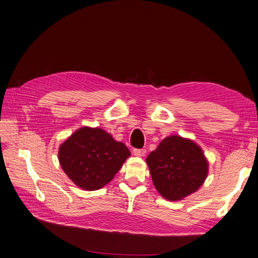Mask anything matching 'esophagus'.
I'll return each mask as SVG.
<instances>
[{
  "label": "esophagus",
  "mask_w": 258,
  "mask_h": 258,
  "mask_svg": "<svg viewBox=\"0 0 258 258\" xmlns=\"http://www.w3.org/2000/svg\"><path fill=\"white\" fill-rule=\"evenodd\" d=\"M133 154L138 157H143L146 154V150L145 149H134Z\"/></svg>",
  "instance_id": "esophagus-1"
}]
</instances>
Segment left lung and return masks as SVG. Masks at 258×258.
<instances>
[{
  "instance_id": "1",
  "label": "left lung",
  "mask_w": 258,
  "mask_h": 258,
  "mask_svg": "<svg viewBox=\"0 0 258 258\" xmlns=\"http://www.w3.org/2000/svg\"><path fill=\"white\" fill-rule=\"evenodd\" d=\"M146 162L155 188L169 201H180L197 191L208 175L201 147L180 135L166 136Z\"/></svg>"
}]
</instances>
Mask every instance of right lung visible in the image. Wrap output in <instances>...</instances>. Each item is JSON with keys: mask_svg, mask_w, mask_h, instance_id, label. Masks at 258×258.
Returning <instances> with one entry per match:
<instances>
[{"mask_svg": "<svg viewBox=\"0 0 258 258\" xmlns=\"http://www.w3.org/2000/svg\"><path fill=\"white\" fill-rule=\"evenodd\" d=\"M130 155L129 149L111 134L88 126L76 130L58 150L63 172L85 190H97L109 183Z\"/></svg>", "mask_w": 258, "mask_h": 258, "instance_id": "add662e5", "label": "right lung"}]
</instances>
